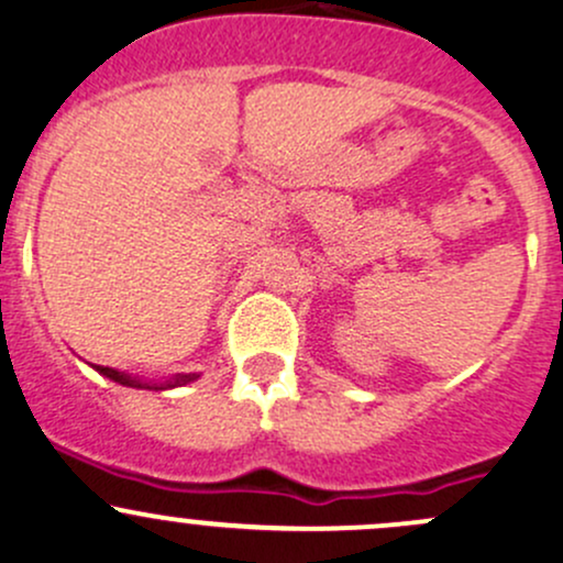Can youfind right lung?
<instances>
[{"label":"right lung","instance_id":"add662e5","mask_svg":"<svg viewBox=\"0 0 563 563\" xmlns=\"http://www.w3.org/2000/svg\"><path fill=\"white\" fill-rule=\"evenodd\" d=\"M96 372L109 376V379L117 382V385L139 387V390H168V387H181V385H189V382L197 379V374H181V376H173V379H168V382H144V379H135V376L117 372V368H109V366H96Z\"/></svg>","mask_w":563,"mask_h":563}]
</instances>
